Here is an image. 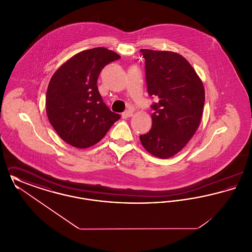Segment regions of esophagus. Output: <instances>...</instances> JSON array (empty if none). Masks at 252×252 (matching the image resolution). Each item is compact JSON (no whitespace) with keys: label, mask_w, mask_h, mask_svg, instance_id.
<instances>
[{"label":"esophagus","mask_w":252,"mask_h":252,"mask_svg":"<svg viewBox=\"0 0 252 252\" xmlns=\"http://www.w3.org/2000/svg\"><path fill=\"white\" fill-rule=\"evenodd\" d=\"M132 115H133V111L132 110H126L125 112H123L122 113V117L124 118V119H126V118H129V117H131Z\"/></svg>","instance_id":"obj_1"}]
</instances>
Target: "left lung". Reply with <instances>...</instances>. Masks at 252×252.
Listing matches in <instances>:
<instances>
[{
	"instance_id": "1",
	"label": "left lung",
	"mask_w": 252,
	"mask_h": 252,
	"mask_svg": "<svg viewBox=\"0 0 252 252\" xmlns=\"http://www.w3.org/2000/svg\"><path fill=\"white\" fill-rule=\"evenodd\" d=\"M141 52L145 60L147 92L158 102L151 106L155 110L152 127L140 140L151 155L168 158L181 151L200 125L203 83L180 54L149 49Z\"/></svg>"
}]
</instances>
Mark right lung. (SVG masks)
Instances as JSON below:
<instances>
[{
	"label": "right lung",
	"instance_id": "right-lung-1",
	"mask_svg": "<svg viewBox=\"0 0 252 252\" xmlns=\"http://www.w3.org/2000/svg\"><path fill=\"white\" fill-rule=\"evenodd\" d=\"M120 58L104 47L85 50L53 74L46 93V113L54 129L67 144L76 148L93 146L120 119L103 102L97 87L102 69Z\"/></svg>",
	"mask_w": 252,
	"mask_h": 252
}]
</instances>
